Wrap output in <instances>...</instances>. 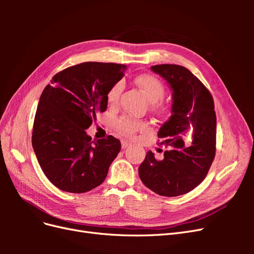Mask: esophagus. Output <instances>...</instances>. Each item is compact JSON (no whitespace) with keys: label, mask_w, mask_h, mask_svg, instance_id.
<instances>
[{"label":"esophagus","mask_w":254,"mask_h":254,"mask_svg":"<svg viewBox=\"0 0 254 254\" xmlns=\"http://www.w3.org/2000/svg\"><path fill=\"white\" fill-rule=\"evenodd\" d=\"M130 145H131V143H130L127 140H123L122 141V148H127L128 146H130Z\"/></svg>","instance_id":"34e87169"}]
</instances>
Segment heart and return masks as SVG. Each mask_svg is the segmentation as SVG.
Masks as SVG:
<instances>
[{
  "instance_id": "obj_1",
  "label": "heart",
  "mask_w": 254,
  "mask_h": 254,
  "mask_svg": "<svg viewBox=\"0 0 254 254\" xmlns=\"http://www.w3.org/2000/svg\"><path fill=\"white\" fill-rule=\"evenodd\" d=\"M135 81L149 103L155 104L159 102L160 99H162V97L164 96L165 88L163 86V83L157 77H155V76H152L150 74H142L137 76ZM122 90L123 83L121 81L114 83L108 91V94H107L108 102L111 104L117 103L119 101ZM158 108H161V107H158ZM114 128L122 134L132 135L134 132L137 131V130L144 129L145 124L143 122L134 120L132 118L123 117L114 122Z\"/></svg>"
}]
</instances>
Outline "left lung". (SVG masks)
<instances>
[{
    "label": "left lung",
    "mask_w": 254,
    "mask_h": 254,
    "mask_svg": "<svg viewBox=\"0 0 254 254\" xmlns=\"http://www.w3.org/2000/svg\"><path fill=\"white\" fill-rule=\"evenodd\" d=\"M151 71L163 77L173 91L172 115L158 132L160 144L167 146L168 150L161 161L147 151L139 176L144 186L155 193L176 197L200 184L214 160V101L204 84L187 67L159 64L151 66Z\"/></svg>",
    "instance_id": "1"
}]
</instances>
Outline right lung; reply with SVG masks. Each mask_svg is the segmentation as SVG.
Returning <instances> with one entry per match:
<instances>
[{"label": "right lung", "instance_id": "1", "mask_svg": "<svg viewBox=\"0 0 254 254\" xmlns=\"http://www.w3.org/2000/svg\"><path fill=\"white\" fill-rule=\"evenodd\" d=\"M126 65L83 63L64 68L44 88L34 121L32 143L44 175L56 188L86 193L102 184L121 142L112 135L91 141L86 129L108 105L107 94Z\"/></svg>", "mask_w": 254, "mask_h": 254}]
</instances>
